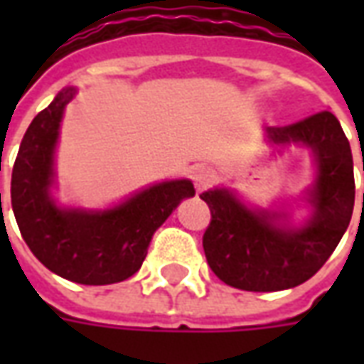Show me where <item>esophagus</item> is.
<instances>
[{
    "mask_svg": "<svg viewBox=\"0 0 364 364\" xmlns=\"http://www.w3.org/2000/svg\"><path fill=\"white\" fill-rule=\"evenodd\" d=\"M214 179H216V171H214L213 167H198L197 171H195V185H197L198 189L210 187Z\"/></svg>",
    "mask_w": 364,
    "mask_h": 364,
    "instance_id": "esophagus-1",
    "label": "esophagus"
}]
</instances>
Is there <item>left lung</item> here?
<instances>
[{
	"label": "left lung",
	"instance_id": "8db88e82",
	"mask_svg": "<svg viewBox=\"0 0 364 364\" xmlns=\"http://www.w3.org/2000/svg\"><path fill=\"white\" fill-rule=\"evenodd\" d=\"M267 134L274 144H304L316 156L314 216L304 228H279L274 214L252 213L226 189L200 195L210 208L203 236L208 265L226 284L252 292L292 289L318 273L343 237L355 206L351 146L336 114L320 111L289 127L267 128Z\"/></svg>",
	"mask_w": 364,
	"mask_h": 364
}]
</instances>
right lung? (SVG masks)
Here are the masks:
<instances>
[{"instance_id": "add662e5", "label": "right lung", "mask_w": 364, "mask_h": 364, "mask_svg": "<svg viewBox=\"0 0 364 364\" xmlns=\"http://www.w3.org/2000/svg\"><path fill=\"white\" fill-rule=\"evenodd\" d=\"M74 93L60 91L27 128L13 166L11 206L21 236L44 267L80 284H112L142 267L154 232L195 187L187 179L159 183L105 213L58 208L48 193L52 154Z\"/></svg>"}]
</instances>
